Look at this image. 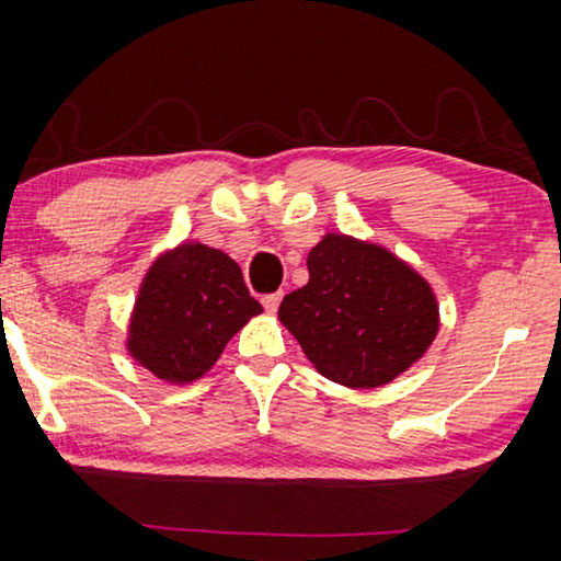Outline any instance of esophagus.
Listing matches in <instances>:
<instances>
[{
    "mask_svg": "<svg viewBox=\"0 0 561 561\" xmlns=\"http://www.w3.org/2000/svg\"><path fill=\"white\" fill-rule=\"evenodd\" d=\"M279 301H282V294L279 291H274V294H267V297L262 299V304H264V309L267 311H277V307H279Z\"/></svg>",
    "mask_w": 561,
    "mask_h": 561,
    "instance_id": "1",
    "label": "esophagus"
}]
</instances>
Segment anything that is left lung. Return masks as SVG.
Returning <instances> with one entry per match:
<instances>
[{
    "label": "left lung",
    "instance_id": "left-lung-1",
    "mask_svg": "<svg viewBox=\"0 0 561 561\" xmlns=\"http://www.w3.org/2000/svg\"><path fill=\"white\" fill-rule=\"evenodd\" d=\"M307 270L309 282L284 297L279 321L329 381L386 386L431 348L440 327L435 294L386 247L329 232Z\"/></svg>",
    "mask_w": 561,
    "mask_h": 561
}]
</instances>
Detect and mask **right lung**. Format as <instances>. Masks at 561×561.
I'll return each mask as SVG.
<instances>
[{
	"label": "right lung",
	"mask_w": 561,
	"mask_h": 561,
	"mask_svg": "<svg viewBox=\"0 0 561 561\" xmlns=\"http://www.w3.org/2000/svg\"><path fill=\"white\" fill-rule=\"evenodd\" d=\"M262 304L225 252L183 242L150 264L128 324V354L160 381L203 378Z\"/></svg>",
	"instance_id": "1"
}]
</instances>
